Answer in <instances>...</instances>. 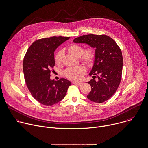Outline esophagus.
Instances as JSON below:
<instances>
[{
	"label": "esophagus",
	"instance_id": "1",
	"mask_svg": "<svg viewBox=\"0 0 148 148\" xmlns=\"http://www.w3.org/2000/svg\"><path fill=\"white\" fill-rule=\"evenodd\" d=\"M73 84H76V85H77V86H82L83 84L82 83H79V82H73Z\"/></svg>",
	"mask_w": 148,
	"mask_h": 148
}]
</instances>
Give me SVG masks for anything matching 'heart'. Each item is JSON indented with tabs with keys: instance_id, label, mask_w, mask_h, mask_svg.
Masks as SVG:
<instances>
[{
	"instance_id": "1",
	"label": "heart",
	"mask_w": 148,
	"mask_h": 148,
	"mask_svg": "<svg viewBox=\"0 0 148 148\" xmlns=\"http://www.w3.org/2000/svg\"><path fill=\"white\" fill-rule=\"evenodd\" d=\"M66 50L72 56L79 57L80 61L84 64L91 65L93 64L95 59V51L91 48H88L83 50L82 46L72 44L69 45ZM63 58V51L60 50L58 51L54 57V62L57 66L62 64ZM86 69L82 66L75 68H70L65 72V76L72 80H79L82 78L83 75L85 73Z\"/></svg>"
}]
</instances>
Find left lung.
I'll use <instances>...</instances> for the list:
<instances>
[{
  "mask_svg": "<svg viewBox=\"0 0 148 148\" xmlns=\"http://www.w3.org/2000/svg\"><path fill=\"white\" fill-rule=\"evenodd\" d=\"M73 42L86 44L95 48L94 65L89 73L93 79L88 82L91 91L87 98L99 103L107 100L116 92L121 82L123 66L121 50L106 35H84L75 38ZM95 77L98 78L97 81Z\"/></svg>",
  "mask_w": 148,
  "mask_h": 148,
  "instance_id": "obj_1",
  "label": "left lung"
}]
</instances>
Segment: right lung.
Returning <instances> with one entry per match:
<instances>
[{
	"mask_svg": "<svg viewBox=\"0 0 148 148\" xmlns=\"http://www.w3.org/2000/svg\"><path fill=\"white\" fill-rule=\"evenodd\" d=\"M68 37L40 39L29 48L23 62L27 87L34 98L46 106H52L65 97L71 82L64 78L50 79V69L55 65L54 53Z\"/></svg>",
	"mask_w": 148,
	"mask_h": 148,
	"instance_id": "add662e5",
	"label": "right lung"
}]
</instances>
